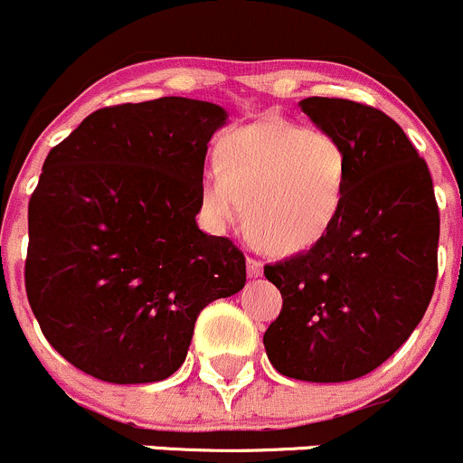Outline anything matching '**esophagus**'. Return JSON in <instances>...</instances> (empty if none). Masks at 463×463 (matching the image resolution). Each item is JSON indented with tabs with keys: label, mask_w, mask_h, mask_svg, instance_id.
<instances>
[{
	"label": "esophagus",
	"mask_w": 463,
	"mask_h": 463,
	"mask_svg": "<svg viewBox=\"0 0 463 463\" xmlns=\"http://www.w3.org/2000/svg\"><path fill=\"white\" fill-rule=\"evenodd\" d=\"M246 269H248V277H250V279H257V277H261V272H264L261 261L252 260V257H248L246 260Z\"/></svg>",
	"instance_id": "obj_1"
}]
</instances>
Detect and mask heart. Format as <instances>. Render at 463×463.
<instances>
[{
	"instance_id": "obj_1",
	"label": "heart",
	"mask_w": 463,
	"mask_h": 463,
	"mask_svg": "<svg viewBox=\"0 0 463 463\" xmlns=\"http://www.w3.org/2000/svg\"><path fill=\"white\" fill-rule=\"evenodd\" d=\"M348 157L328 133L269 119L228 133L219 168L202 179V206L217 231L240 222L277 255L317 246L344 206Z\"/></svg>"
}]
</instances>
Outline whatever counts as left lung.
<instances>
[{"mask_svg": "<svg viewBox=\"0 0 463 463\" xmlns=\"http://www.w3.org/2000/svg\"><path fill=\"white\" fill-rule=\"evenodd\" d=\"M299 106L346 150V194L317 246L264 269L284 299L264 346L286 377L350 382L382 366L424 317L439 211L426 162L391 117L330 97Z\"/></svg>", "mask_w": 463, "mask_h": 463, "instance_id": "1", "label": "left lung"}]
</instances>
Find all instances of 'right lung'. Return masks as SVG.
I'll use <instances>...</instances> for the list:
<instances>
[{
	"mask_svg": "<svg viewBox=\"0 0 463 463\" xmlns=\"http://www.w3.org/2000/svg\"><path fill=\"white\" fill-rule=\"evenodd\" d=\"M226 124L222 106L162 97L95 110L48 153L28 203L26 295L75 368L162 382L199 313L244 288L240 248L194 219L208 142Z\"/></svg>",
	"mask_w": 463,
	"mask_h": 463,
	"instance_id": "right-lung-1",
	"label": "right lung"
}]
</instances>
